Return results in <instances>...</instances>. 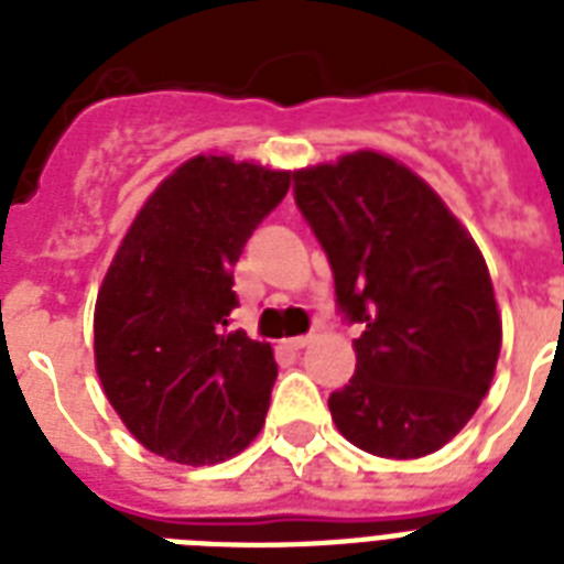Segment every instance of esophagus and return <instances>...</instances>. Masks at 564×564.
Wrapping results in <instances>:
<instances>
[{
	"instance_id": "34e87169",
	"label": "esophagus",
	"mask_w": 564,
	"mask_h": 564,
	"mask_svg": "<svg viewBox=\"0 0 564 564\" xmlns=\"http://www.w3.org/2000/svg\"><path fill=\"white\" fill-rule=\"evenodd\" d=\"M310 339H313V336H290V339H283V348H290V351H301V348H304Z\"/></svg>"
}]
</instances>
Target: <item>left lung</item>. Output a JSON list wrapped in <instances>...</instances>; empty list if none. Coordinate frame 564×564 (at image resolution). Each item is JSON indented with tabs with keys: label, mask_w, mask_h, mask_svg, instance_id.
<instances>
[{
	"label": "left lung",
	"mask_w": 564,
	"mask_h": 564,
	"mask_svg": "<svg viewBox=\"0 0 564 564\" xmlns=\"http://www.w3.org/2000/svg\"><path fill=\"white\" fill-rule=\"evenodd\" d=\"M325 248L357 371L327 398L351 445L419 459L468 424L495 377L500 313L471 234L424 181L377 152L292 172Z\"/></svg>",
	"instance_id": "obj_1"
}]
</instances>
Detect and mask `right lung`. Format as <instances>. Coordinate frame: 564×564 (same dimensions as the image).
<instances>
[{"mask_svg": "<svg viewBox=\"0 0 564 564\" xmlns=\"http://www.w3.org/2000/svg\"><path fill=\"white\" fill-rule=\"evenodd\" d=\"M290 172L193 158L149 195L96 299L101 389L131 436L181 465L251 445L272 398V345L230 330L234 265Z\"/></svg>", "mask_w": 564, "mask_h": 564, "instance_id": "obj_1", "label": "right lung"}]
</instances>
